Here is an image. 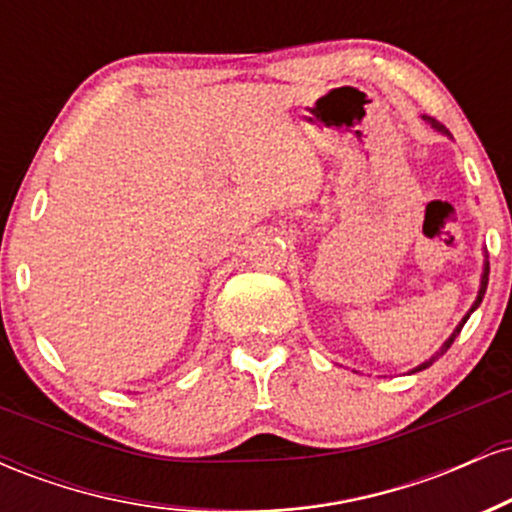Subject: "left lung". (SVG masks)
Wrapping results in <instances>:
<instances>
[{
	"mask_svg": "<svg viewBox=\"0 0 512 512\" xmlns=\"http://www.w3.org/2000/svg\"><path fill=\"white\" fill-rule=\"evenodd\" d=\"M426 120L431 122V125L436 127V129H440V132H445V127H443V125H438L436 120H431V117H426ZM486 284H489V264H486V267H484V276H481V289H479V296H477V303H474V308H477V305L481 303V298H484V293H486ZM474 308H472V310H474ZM467 317H469V315H467ZM467 317H464V320L460 322V325H457V330L452 332V337L448 339V342H445L443 346H440V351H436V356H431V358H428V361H426V363H421V366L416 368V370H424V368H428V366H431L433 361H436V358H440V356L445 354V351L450 349V344L455 342V337H457V334H460V330H462V327H464V322H467Z\"/></svg>",
	"mask_w": 512,
	"mask_h": 512,
	"instance_id": "1",
	"label": "left lung"
}]
</instances>
